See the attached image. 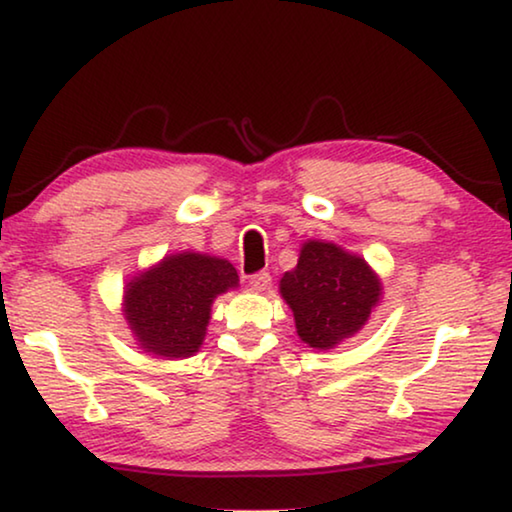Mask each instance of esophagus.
<instances>
[{
  "instance_id": "esophagus-1",
  "label": "esophagus",
  "mask_w": 512,
  "mask_h": 512,
  "mask_svg": "<svg viewBox=\"0 0 512 512\" xmlns=\"http://www.w3.org/2000/svg\"><path fill=\"white\" fill-rule=\"evenodd\" d=\"M249 286L254 288V290H258V293H265V290H270V286H272L270 272H256V274H251V277H249Z\"/></svg>"
}]
</instances>
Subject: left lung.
Here are the masks:
<instances>
[{
    "mask_svg": "<svg viewBox=\"0 0 512 512\" xmlns=\"http://www.w3.org/2000/svg\"><path fill=\"white\" fill-rule=\"evenodd\" d=\"M380 281L364 258L332 242H306L281 295L293 309L297 334L311 348L329 350L361 329L380 300Z\"/></svg>",
    "mask_w": 512,
    "mask_h": 512,
    "instance_id": "left-lung-1",
    "label": "left lung"
}]
</instances>
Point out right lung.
I'll return each mask as SVG.
<instances>
[{
  "label": "right lung",
  "mask_w": 512,
  "mask_h": 512,
  "mask_svg": "<svg viewBox=\"0 0 512 512\" xmlns=\"http://www.w3.org/2000/svg\"><path fill=\"white\" fill-rule=\"evenodd\" d=\"M233 286L238 272L229 261L185 251L128 283L125 316L141 348L162 357H190L206 336L212 300Z\"/></svg>",
  "instance_id": "obj_1"
}]
</instances>
